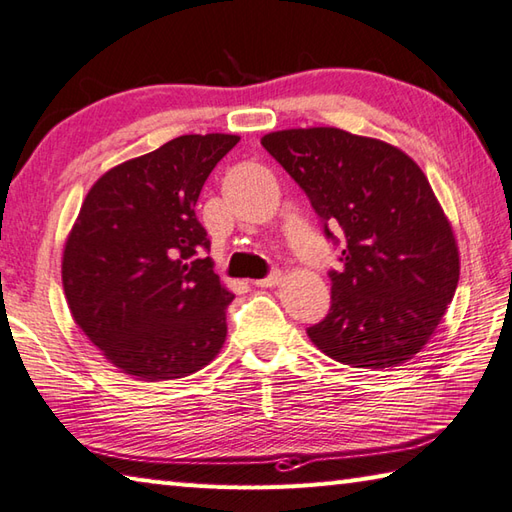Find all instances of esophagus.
<instances>
[{
    "label": "esophagus",
    "instance_id": "1",
    "mask_svg": "<svg viewBox=\"0 0 512 512\" xmlns=\"http://www.w3.org/2000/svg\"><path fill=\"white\" fill-rule=\"evenodd\" d=\"M281 279H284V275H281V270H273V273H270L268 277L257 279L255 286H257V288H273V286H279V284H281Z\"/></svg>",
    "mask_w": 512,
    "mask_h": 512
}]
</instances>
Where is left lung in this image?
Wrapping results in <instances>:
<instances>
[{
  "label": "left lung",
  "instance_id": "obj_1",
  "mask_svg": "<svg viewBox=\"0 0 512 512\" xmlns=\"http://www.w3.org/2000/svg\"><path fill=\"white\" fill-rule=\"evenodd\" d=\"M262 145L306 191L328 228L339 224L343 270H332L328 317L308 328L319 350L350 367L387 369L416 356L460 279L451 222L405 151L339 127L281 129Z\"/></svg>",
  "mask_w": 512,
  "mask_h": 512
}]
</instances>
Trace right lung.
Listing matches in <instances>:
<instances>
[{
    "label": "right lung",
    "instance_id": "right-lung-1",
    "mask_svg": "<svg viewBox=\"0 0 512 512\" xmlns=\"http://www.w3.org/2000/svg\"><path fill=\"white\" fill-rule=\"evenodd\" d=\"M239 143L187 134L116 165L92 184L65 239L61 279L72 319L138 380H176L220 354L233 292L213 273L195 217L206 178Z\"/></svg>",
    "mask_w": 512,
    "mask_h": 512
}]
</instances>
